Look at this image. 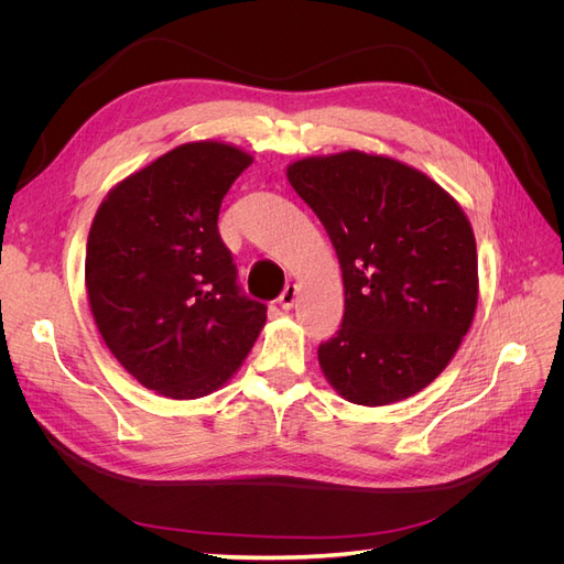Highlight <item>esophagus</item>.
I'll return each mask as SVG.
<instances>
[{"mask_svg":"<svg viewBox=\"0 0 564 564\" xmlns=\"http://www.w3.org/2000/svg\"><path fill=\"white\" fill-rule=\"evenodd\" d=\"M296 296H299V286H296V284H286L284 292L280 294V305H282V308H284V311L294 308Z\"/></svg>","mask_w":564,"mask_h":564,"instance_id":"obj_1","label":"esophagus"}]
</instances>
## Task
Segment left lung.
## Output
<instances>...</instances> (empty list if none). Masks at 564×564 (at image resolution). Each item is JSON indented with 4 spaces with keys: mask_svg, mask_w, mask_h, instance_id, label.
Segmentation results:
<instances>
[{
    "mask_svg": "<svg viewBox=\"0 0 564 564\" xmlns=\"http://www.w3.org/2000/svg\"><path fill=\"white\" fill-rule=\"evenodd\" d=\"M344 272V322L317 360L340 398H412L449 365L477 305L475 235L464 209L416 169L360 150L289 164Z\"/></svg>",
    "mask_w": 564,
    "mask_h": 564,
    "instance_id": "8db88e82",
    "label": "left lung"
}]
</instances>
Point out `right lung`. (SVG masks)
Instances as JSON below:
<instances>
[{
	"label": "right lung",
	"mask_w": 564,
	"mask_h": 564,
	"mask_svg": "<svg viewBox=\"0 0 564 564\" xmlns=\"http://www.w3.org/2000/svg\"><path fill=\"white\" fill-rule=\"evenodd\" d=\"M251 162L226 143L178 145L117 183L94 216L84 278L96 327L164 398L218 390L265 324L218 232L220 202Z\"/></svg>",
	"instance_id": "add662e5"
}]
</instances>
